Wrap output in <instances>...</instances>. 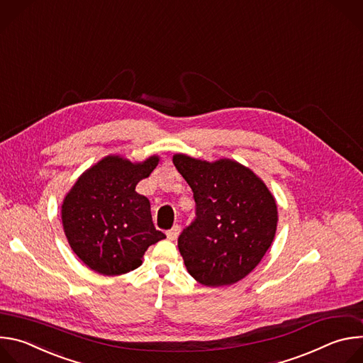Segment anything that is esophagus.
<instances>
[{
  "mask_svg": "<svg viewBox=\"0 0 363 363\" xmlns=\"http://www.w3.org/2000/svg\"><path fill=\"white\" fill-rule=\"evenodd\" d=\"M179 230H181V227L177 224V225H174L171 230H168L167 231V237H168V240H171V241H174V240H177V237H178V234H179Z\"/></svg>",
  "mask_w": 363,
  "mask_h": 363,
  "instance_id": "esophagus-1",
  "label": "esophagus"
}]
</instances>
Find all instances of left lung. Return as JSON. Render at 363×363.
<instances>
[{
	"mask_svg": "<svg viewBox=\"0 0 363 363\" xmlns=\"http://www.w3.org/2000/svg\"><path fill=\"white\" fill-rule=\"evenodd\" d=\"M174 165L194 192L195 218L178 237L188 273L208 287L230 286L262 262L273 242L277 205L242 165L175 155Z\"/></svg>",
	"mask_w": 363,
	"mask_h": 363,
	"instance_id": "8db88e82",
	"label": "left lung"
}]
</instances>
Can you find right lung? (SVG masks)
<instances>
[{
	"label": "right lung",
	"instance_id": "obj_1",
	"mask_svg": "<svg viewBox=\"0 0 363 363\" xmlns=\"http://www.w3.org/2000/svg\"><path fill=\"white\" fill-rule=\"evenodd\" d=\"M157 165V157L143 164L108 157L86 171L65 198L66 237L89 269L105 276L129 273L142 264L149 245L167 238L153 225L149 199L135 191Z\"/></svg>",
	"mask_w": 363,
	"mask_h": 363
}]
</instances>
